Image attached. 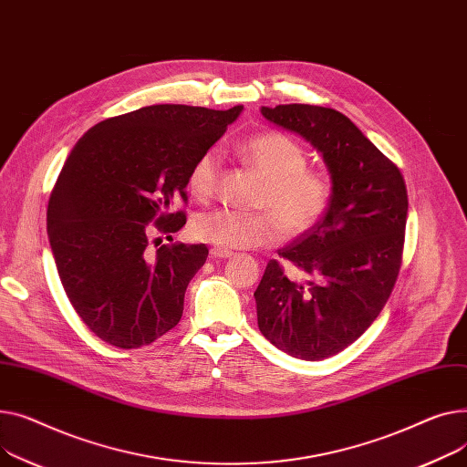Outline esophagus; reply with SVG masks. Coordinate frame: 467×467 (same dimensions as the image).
<instances>
[{
	"instance_id": "obj_1",
	"label": "esophagus",
	"mask_w": 467,
	"mask_h": 467,
	"mask_svg": "<svg viewBox=\"0 0 467 467\" xmlns=\"http://www.w3.org/2000/svg\"><path fill=\"white\" fill-rule=\"evenodd\" d=\"M211 256L213 258H218V260H226V258H232L234 253L232 251H226V249H221V246H211Z\"/></svg>"
}]
</instances>
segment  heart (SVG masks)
Wrapping results in <instances>:
<instances>
[{
  "label": "heart",
  "instance_id": "b5f03b06",
  "mask_svg": "<svg viewBox=\"0 0 467 467\" xmlns=\"http://www.w3.org/2000/svg\"><path fill=\"white\" fill-rule=\"evenodd\" d=\"M244 161L264 179L258 198L262 213L213 209L194 216L192 235L221 249H253L275 244L281 237L309 234L334 200V179L324 170H309L307 152L281 131L251 137L241 147ZM221 152L205 150L188 173V188L198 200H209L218 184Z\"/></svg>",
  "mask_w": 467,
  "mask_h": 467
}]
</instances>
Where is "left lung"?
Wrapping results in <instances>:
<instances>
[{
    "mask_svg": "<svg viewBox=\"0 0 467 467\" xmlns=\"http://www.w3.org/2000/svg\"><path fill=\"white\" fill-rule=\"evenodd\" d=\"M262 115L304 137L334 179L322 221L279 251L309 277L271 260L254 292L258 327L283 352L324 360L358 339L389 301L401 267L407 188L394 161L336 109L290 103Z\"/></svg>",
    "mask_w": 467,
    "mask_h": 467,
    "instance_id": "left-lung-1",
    "label": "left lung"
}]
</instances>
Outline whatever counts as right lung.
<instances>
[{
    "label": "right lung",
    "mask_w": 467,
    "mask_h": 467,
    "mask_svg": "<svg viewBox=\"0 0 467 467\" xmlns=\"http://www.w3.org/2000/svg\"><path fill=\"white\" fill-rule=\"evenodd\" d=\"M241 109L149 105L96 124L73 147L52 188L47 232L71 306L101 341L140 348L179 324L209 249L173 243L150 251V235L171 237L186 224L171 205L186 203L192 163Z\"/></svg>",
    "instance_id": "right-lung-1"
}]
</instances>
